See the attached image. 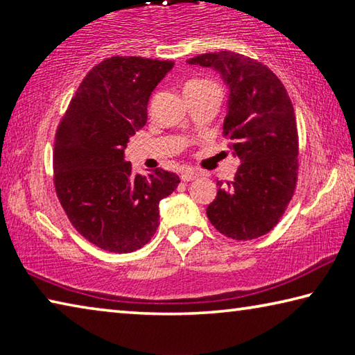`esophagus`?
<instances>
[{
    "mask_svg": "<svg viewBox=\"0 0 355 355\" xmlns=\"http://www.w3.org/2000/svg\"><path fill=\"white\" fill-rule=\"evenodd\" d=\"M200 172H197L194 169H183L182 171V180L183 182H192V180L199 178Z\"/></svg>",
    "mask_w": 355,
    "mask_h": 355,
    "instance_id": "34e87169",
    "label": "esophagus"
}]
</instances>
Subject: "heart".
Listing matches in <instances>:
<instances>
[{
	"instance_id": "heart-1",
	"label": "heart",
	"mask_w": 355,
	"mask_h": 355,
	"mask_svg": "<svg viewBox=\"0 0 355 355\" xmlns=\"http://www.w3.org/2000/svg\"><path fill=\"white\" fill-rule=\"evenodd\" d=\"M191 83H196V81H191Z\"/></svg>"
}]
</instances>
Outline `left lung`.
<instances>
[{
	"instance_id": "8db88e82",
	"label": "left lung",
	"mask_w": 355,
	"mask_h": 355,
	"mask_svg": "<svg viewBox=\"0 0 355 355\" xmlns=\"http://www.w3.org/2000/svg\"><path fill=\"white\" fill-rule=\"evenodd\" d=\"M188 64L219 71L227 84L222 128L241 161L233 182H218L208 219L232 239L260 238L277 225L296 188L299 142L291 100L271 69L238 53H205Z\"/></svg>"
}]
</instances>
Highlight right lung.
I'll list each match as a JSON object with an SVG mask.
<instances>
[{
  "instance_id": "add662e5",
  "label": "right lung",
  "mask_w": 355,
  "mask_h": 355,
  "mask_svg": "<svg viewBox=\"0 0 355 355\" xmlns=\"http://www.w3.org/2000/svg\"><path fill=\"white\" fill-rule=\"evenodd\" d=\"M172 61L112 56L84 78L59 123L53 152L55 188L65 214L87 241L114 254L141 249L159 225V200L180 177L133 173L130 136L147 123V105Z\"/></svg>"
}]
</instances>
